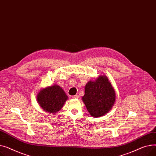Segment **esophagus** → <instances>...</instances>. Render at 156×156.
<instances>
[{
  "label": "esophagus",
  "mask_w": 156,
  "mask_h": 156,
  "mask_svg": "<svg viewBox=\"0 0 156 156\" xmlns=\"http://www.w3.org/2000/svg\"><path fill=\"white\" fill-rule=\"evenodd\" d=\"M73 99H78L79 98V95H73L72 96Z\"/></svg>",
  "instance_id": "obj_1"
}]
</instances>
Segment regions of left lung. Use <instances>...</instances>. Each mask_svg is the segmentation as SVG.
<instances>
[{
  "label": "left lung",
  "mask_w": 156,
  "mask_h": 156,
  "mask_svg": "<svg viewBox=\"0 0 156 156\" xmlns=\"http://www.w3.org/2000/svg\"><path fill=\"white\" fill-rule=\"evenodd\" d=\"M82 101L94 118L103 116L109 112L116 101V92L108 78L100 75L95 80H90L85 87Z\"/></svg>",
  "instance_id": "8db88e82"
}]
</instances>
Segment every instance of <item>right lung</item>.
<instances>
[{
	"mask_svg": "<svg viewBox=\"0 0 156 156\" xmlns=\"http://www.w3.org/2000/svg\"><path fill=\"white\" fill-rule=\"evenodd\" d=\"M68 99L63 89L57 84L42 88L37 96L40 108L51 114L59 111Z\"/></svg>",
	"mask_w": 156,
	"mask_h": 156,
	"instance_id": "obj_1",
	"label": "right lung"
}]
</instances>
